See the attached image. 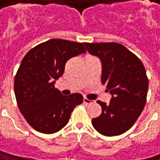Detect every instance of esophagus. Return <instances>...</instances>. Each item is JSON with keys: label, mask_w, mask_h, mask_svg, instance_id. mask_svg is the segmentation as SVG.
<instances>
[{"label": "esophagus", "mask_w": 160, "mask_h": 160, "mask_svg": "<svg viewBox=\"0 0 160 160\" xmlns=\"http://www.w3.org/2000/svg\"><path fill=\"white\" fill-rule=\"evenodd\" d=\"M92 103H93L92 100H90V99H88V98H86V97H84V104H86V105H90V104H92Z\"/></svg>", "instance_id": "esophagus-1"}]
</instances>
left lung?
Instances as JSON below:
<instances>
[{
	"label": "left lung",
	"instance_id": "8db88e82",
	"mask_svg": "<svg viewBox=\"0 0 160 160\" xmlns=\"http://www.w3.org/2000/svg\"><path fill=\"white\" fill-rule=\"evenodd\" d=\"M86 50L102 62L101 82L112 95L110 103H97L101 115L92 119L103 136H118L128 131L140 116L147 102L148 79L140 59L118 42H84Z\"/></svg>",
	"mask_w": 160,
	"mask_h": 160
}]
</instances>
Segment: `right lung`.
Instances as JSON below:
<instances>
[{
    "mask_svg": "<svg viewBox=\"0 0 160 160\" xmlns=\"http://www.w3.org/2000/svg\"><path fill=\"white\" fill-rule=\"evenodd\" d=\"M86 52L81 42L51 39L32 48L14 78L18 108L28 124L43 134H53L68 123L74 108L83 103L80 94L63 96L54 87L66 62Z\"/></svg>",
    "mask_w": 160,
    "mask_h": 160,
    "instance_id": "add662e5",
    "label": "right lung"
}]
</instances>
